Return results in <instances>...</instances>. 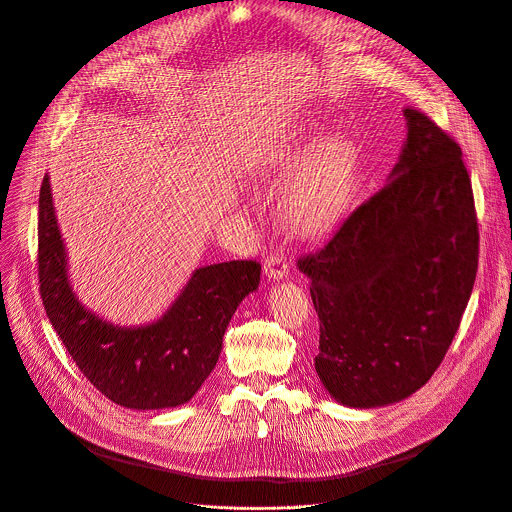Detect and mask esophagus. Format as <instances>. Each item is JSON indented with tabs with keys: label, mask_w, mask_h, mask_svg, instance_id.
<instances>
[{
	"label": "esophagus",
	"mask_w": 512,
	"mask_h": 512,
	"mask_svg": "<svg viewBox=\"0 0 512 512\" xmlns=\"http://www.w3.org/2000/svg\"><path fill=\"white\" fill-rule=\"evenodd\" d=\"M263 271H265V277L271 279V281H281L287 277L289 273V263L283 255L275 253V255H269L265 259V265H263Z\"/></svg>",
	"instance_id": "obj_1"
}]
</instances>
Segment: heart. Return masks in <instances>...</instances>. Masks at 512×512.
<instances>
[{"label": "heart", "mask_w": 512, "mask_h": 512, "mask_svg": "<svg viewBox=\"0 0 512 512\" xmlns=\"http://www.w3.org/2000/svg\"><path fill=\"white\" fill-rule=\"evenodd\" d=\"M314 141V139H310ZM358 172V154L348 139H328L310 154L275 204L277 223L298 239H316L342 218Z\"/></svg>", "instance_id": "heart-1"}]
</instances>
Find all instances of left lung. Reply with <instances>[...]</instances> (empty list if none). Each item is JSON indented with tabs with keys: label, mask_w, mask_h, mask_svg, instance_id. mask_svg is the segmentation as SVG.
I'll return each instance as SVG.
<instances>
[{
	"label": "left lung",
	"mask_w": 512,
	"mask_h": 512,
	"mask_svg": "<svg viewBox=\"0 0 512 512\" xmlns=\"http://www.w3.org/2000/svg\"><path fill=\"white\" fill-rule=\"evenodd\" d=\"M407 137L385 188L298 261L320 318L316 373L354 409L399 403L444 360L478 269V223L460 145L403 109Z\"/></svg>",
	"instance_id": "left-lung-1"
}]
</instances>
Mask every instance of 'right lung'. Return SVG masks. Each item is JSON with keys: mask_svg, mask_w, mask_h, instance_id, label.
I'll return each instance as SVG.
<instances>
[{"mask_svg": "<svg viewBox=\"0 0 512 512\" xmlns=\"http://www.w3.org/2000/svg\"><path fill=\"white\" fill-rule=\"evenodd\" d=\"M38 204L42 304L81 373L107 399L127 409L152 411L188 403L214 371L239 304L259 287L261 265L227 261L198 267L158 320L121 326L89 310L72 287L48 174Z\"/></svg>", "mask_w": 512, "mask_h": 512, "instance_id": "obj_1", "label": "right lung"}]
</instances>
